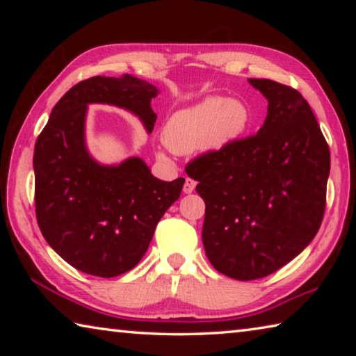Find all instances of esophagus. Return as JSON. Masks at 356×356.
Masks as SVG:
<instances>
[{
    "instance_id": "esophagus-1",
    "label": "esophagus",
    "mask_w": 356,
    "mask_h": 356,
    "mask_svg": "<svg viewBox=\"0 0 356 356\" xmlns=\"http://www.w3.org/2000/svg\"><path fill=\"white\" fill-rule=\"evenodd\" d=\"M195 186H196V182L190 177L185 179V185H184V193H186V195H190V193L195 191Z\"/></svg>"
}]
</instances>
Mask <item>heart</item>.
<instances>
[{
	"label": "heart",
	"mask_w": 356,
	"mask_h": 356,
	"mask_svg": "<svg viewBox=\"0 0 356 356\" xmlns=\"http://www.w3.org/2000/svg\"><path fill=\"white\" fill-rule=\"evenodd\" d=\"M251 111L238 99L207 97L172 114L163 127V143L176 154L216 149L242 136L250 127Z\"/></svg>",
	"instance_id": "heart-1"
}]
</instances>
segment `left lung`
<instances>
[{"label":"left lung","instance_id":"left-lung-1","mask_svg":"<svg viewBox=\"0 0 356 356\" xmlns=\"http://www.w3.org/2000/svg\"><path fill=\"white\" fill-rule=\"evenodd\" d=\"M268 100L256 135L191 160L206 202L202 243L220 273L252 281L275 273L316 237L327 206L330 147L297 89L250 78Z\"/></svg>","mask_w":356,"mask_h":356}]
</instances>
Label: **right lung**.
<instances>
[{
	"label": "right lung",
	"mask_w": 356,
	"mask_h": 356,
	"mask_svg": "<svg viewBox=\"0 0 356 356\" xmlns=\"http://www.w3.org/2000/svg\"><path fill=\"white\" fill-rule=\"evenodd\" d=\"M154 84L131 75L92 76L70 88L51 110L34 147L35 218L47 243L80 272L113 278L135 267L185 179L154 177L138 156L102 166L84 146L89 104L116 105L152 131Z\"/></svg>",
	"instance_id": "right-lung-1"
}]
</instances>
